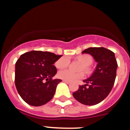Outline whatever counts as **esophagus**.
<instances>
[{
  "label": "esophagus",
  "mask_w": 130,
  "mask_h": 130,
  "mask_svg": "<svg viewBox=\"0 0 130 130\" xmlns=\"http://www.w3.org/2000/svg\"><path fill=\"white\" fill-rule=\"evenodd\" d=\"M62 81L66 84H70V82H69V81H65V80H63Z\"/></svg>",
  "instance_id": "obj_1"
}]
</instances>
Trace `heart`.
I'll return each instance as SVG.
<instances>
[{"label": "heart", "instance_id": "1", "mask_svg": "<svg viewBox=\"0 0 130 130\" xmlns=\"http://www.w3.org/2000/svg\"><path fill=\"white\" fill-rule=\"evenodd\" d=\"M77 59L83 65V70L87 73L90 72L89 66L92 63V58L90 55L87 54L79 55L77 57ZM70 64V58L67 56L61 57L55 63V66L58 69H64L67 67ZM58 77L60 79L65 80V81L72 82L75 81L77 79H82L84 77V73L83 72L79 73H74L69 70L60 71L58 73Z\"/></svg>", "mask_w": 130, "mask_h": 130}]
</instances>
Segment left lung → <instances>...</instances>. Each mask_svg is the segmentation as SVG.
<instances>
[{
	"instance_id": "1",
	"label": "left lung",
	"mask_w": 130,
	"mask_h": 130,
	"mask_svg": "<svg viewBox=\"0 0 130 130\" xmlns=\"http://www.w3.org/2000/svg\"><path fill=\"white\" fill-rule=\"evenodd\" d=\"M83 54H89L97 62L90 77L83 80L85 85L79 86L73 93L77 101L86 105H94L104 100L114 85L118 64L112 51L104 47H89Z\"/></svg>"
}]
</instances>
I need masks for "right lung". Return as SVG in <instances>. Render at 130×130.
Returning <instances> with one entry per match:
<instances>
[{"instance_id": "1", "label": "right lung", "mask_w": 130, "mask_h": 130, "mask_svg": "<svg viewBox=\"0 0 130 130\" xmlns=\"http://www.w3.org/2000/svg\"><path fill=\"white\" fill-rule=\"evenodd\" d=\"M62 55L47 51H31L20 56L15 63V83L26 103L41 106L53 98L61 79H52L57 73L53 65Z\"/></svg>"}]
</instances>
